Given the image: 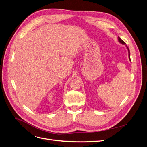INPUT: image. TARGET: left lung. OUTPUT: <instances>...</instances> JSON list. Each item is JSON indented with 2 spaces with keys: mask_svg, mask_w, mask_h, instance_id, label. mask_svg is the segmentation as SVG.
<instances>
[{
  "mask_svg": "<svg viewBox=\"0 0 147 147\" xmlns=\"http://www.w3.org/2000/svg\"><path fill=\"white\" fill-rule=\"evenodd\" d=\"M118 41H119V42H120L121 43H122V44H124V45H125V42H124V41H123L119 37H118ZM126 47H127V50H128V53H129V60L131 61V58H130V51H129V48L126 46Z\"/></svg>",
  "mask_w": 147,
  "mask_h": 147,
  "instance_id": "1",
  "label": "left lung"
}]
</instances>
